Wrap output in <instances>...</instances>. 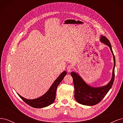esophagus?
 I'll return each mask as SVG.
<instances>
[{
    "label": "esophagus",
    "mask_w": 123,
    "mask_h": 123,
    "mask_svg": "<svg viewBox=\"0 0 123 123\" xmlns=\"http://www.w3.org/2000/svg\"><path fill=\"white\" fill-rule=\"evenodd\" d=\"M67 70L68 72H70L72 70V67L71 66H68L67 68Z\"/></svg>",
    "instance_id": "1"
}]
</instances>
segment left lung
I'll list each match as a JSON object with an SVG mask.
<instances>
[{"label":"left lung","instance_id":"obj_1","mask_svg":"<svg viewBox=\"0 0 123 123\" xmlns=\"http://www.w3.org/2000/svg\"><path fill=\"white\" fill-rule=\"evenodd\" d=\"M100 42L106 44L110 48L112 54L114 66L112 77L109 82L105 86L99 87H93L87 84L78 73L72 72L71 75L73 77L74 86V98L76 101L83 105L93 106L99 103L105 97L113 84L114 80V68L115 59L110 43L105 36H100Z\"/></svg>","mask_w":123,"mask_h":123}]
</instances>
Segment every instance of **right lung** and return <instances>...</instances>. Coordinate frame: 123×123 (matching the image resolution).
Wrapping results in <instances>:
<instances>
[{
    "mask_svg": "<svg viewBox=\"0 0 123 123\" xmlns=\"http://www.w3.org/2000/svg\"><path fill=\"white\" fill-rule=\"evenodd\" d=\"M66 74L67 72L66 71L62 72L56 80H55L54 83L46 93L38 98L33 99H29L24 98L19 94H18V95L25 103L32 107L35 108H42L47 107L51 105L54 102L55 99L56 92L57 86L64 79Z\"/></svg>",
    "mask_w": 123,
    "mask_h": 123,
    "instance_id": "add662e5",
    "label": "right lung"
}]
</instances>
